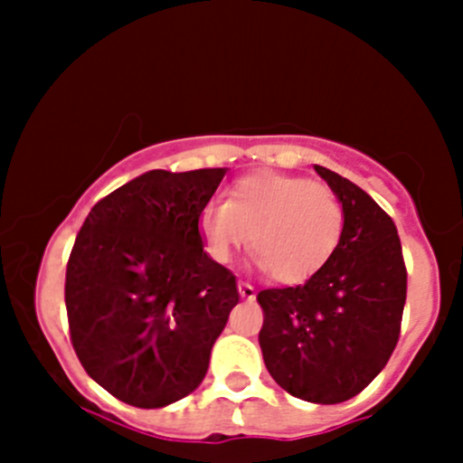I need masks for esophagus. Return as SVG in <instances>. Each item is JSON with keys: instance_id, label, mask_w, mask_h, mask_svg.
<instances>
[{"instance_id": "34e87169", "label": "esophagus", "mask_w": 463, "mask_h": 463, "mask_svg": "<svg viewBox=\"0 0 463 463\" xmlns=\"http://www.w3.org/2000/svg\"><path fill=\"white\" fill-rule=\"evenodd\" d=\"M240 296L244 300H255V287L249 282H240Z\"/></svg>"}]
</instances>
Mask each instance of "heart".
Wrapping results in <instances>:
<instances>
[{"mask_svg": "<svg viewBox=\"0 0 463 463\" xmlns=\"http://www.w3.org/2000/svg\"><path fill=\"white\" fill-rule=\"evenodd\" d=\"M199 232L213 260L231 261L250 237L260 269L278 282L300 284L320 273L338 250L345 208L329 185L260 170L228 190L226 203H208Z\"/></svg>", "mask_w": 463, "mask_h": 463, "instance_id": "heart-1", "label": "heart"}]
</instances>
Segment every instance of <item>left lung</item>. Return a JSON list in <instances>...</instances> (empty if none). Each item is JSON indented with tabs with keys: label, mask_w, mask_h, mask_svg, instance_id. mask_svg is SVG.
<instances>
[{
	"label": "left lung",
	"mask_w": 463,
	"mask_h": 463,
	"mask_svg": "<svg viewBox=\"0 0 463 463\" xmlns=\"http://www.w3.org/2000/svg\"><path fill=\"white\" fill-rule=\"evenodd\" d=\"M345 208L329 264L300 287L258 293L260 347L282 390L309 403H343L390 361L401 331L408 273L390 214L345 176L314 165Z\"/></svg>",
	"instance_id": "left-lung-1"
}]
</instances>
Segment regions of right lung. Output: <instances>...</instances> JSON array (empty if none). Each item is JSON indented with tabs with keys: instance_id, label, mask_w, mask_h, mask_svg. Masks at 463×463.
Listing matches in <instances>:
<instances>
[{
	"instance_id": "obj_1",
	"label": "right lung",
	"mask_w": 463,
	"mask_h": 463,
	"mask_svg": "<svg viewBox=\"0 0 463 463\" xmlns=\"http://www.w3.org/2000/svg\"><path fill=\"white\" fill-rule=\"evenodd\" d=\"M226 167L149 170L87 214L67 264L71 343L87 374L134 408L202 385L240 302L235 275L203 250L199 214Z\"/></svg>"
}]
</instances>
